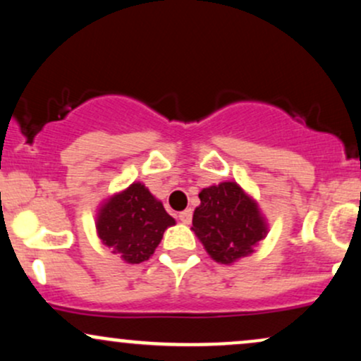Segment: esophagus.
<instances>
[{
    "instance_id": "1",
    "label": "esophagus",
    "mask_w": 361,
    "mask_h": 361,
    "mask_svg": "<svg viewBox=\"0 0 361 361\" xmlns=\"http://www.w3.org/2000/svg\"><path fill=\"white\" fill-rule=\"evenodd\" d=\"M178 217H180V221L183 222V224H190V222H192V217H193L192 209L183 210V212H180V215H178Z\"/></svg>"
}]
</instances>
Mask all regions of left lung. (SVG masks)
Here are the masks:
<instances>
[{"label": "left lung", "instance_id": "1", "mask_svg": "<svg viewBox=\"0 0 361 361\" xmlns=\"http://www.w3.org/2000/svg\"><path fill=\"white\" fill-rule=\"evenodd\" d=\"M198 198L192 229L207 252L226 264L251 255L267 234L255 202L233 181L204 188Z\"/></svg>", "mask_w": 361, "mask_h": 361}]
</instances>
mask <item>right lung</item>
I'll return each instance as SVG.
<instances>
[{"label":"right lung","mask_w":361,"mask_h":361,"mask_svg":"<svg viewBox=\"0 0 361 361\" xmlns=\"http://www.w3.org/2000/svg\"><path fill=\"white\" fill-rule=\"evenodd\" d=\"M173 224L175 219L146 186L134 183L103 205L97 229L103 244L115 255L127 263H140L149 259Z\"/></svg>","instance_id":"add662e5"}]
</instances>
